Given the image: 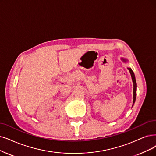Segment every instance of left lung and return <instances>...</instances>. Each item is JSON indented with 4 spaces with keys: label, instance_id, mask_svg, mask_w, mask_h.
<instances>
[{
    "label": "left lung",
    "instance_id": "1",
    "mask_svg": "<svg viewBox=\"0 0 156 156\" xmlns=\"http://www.w3.org/2000/svg\"><path fill=\"white\" fill-rule=\"evenodd\" d=\"M124 61H126V59H123ZM128 70H129L130 75H131V77H132V79H133V84H134V89H133V92H134V97H133V105L135 102L136 101V87H137V84H136V79H135V76H134V73L133 72V71L132 70V69L130 68H128Z\"/></svg>",
    "mask_w": 156,
    "mask_h": 156
}]
</instances>
